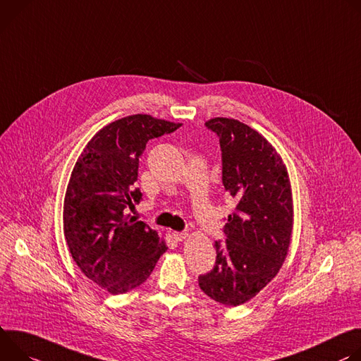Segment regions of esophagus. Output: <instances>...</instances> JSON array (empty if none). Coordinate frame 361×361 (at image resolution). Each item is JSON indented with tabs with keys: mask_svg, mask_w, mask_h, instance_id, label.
<instances>
[{
	"mask_svg": "<svg viewBox=\"0 0 361 361\" xmlns=\"http://www.w3.org/2000/svg\"><path fill=\"white\" fill-rule=\"evenodd\" d=\"M186 236H188L186 232H173V238L176 239V241H183Z\"/></svg>",
	"mask_w": 361,
	"mask_h": 361,
	"instance_id": "1",
	"label": "esophagus"
}]
</instances>
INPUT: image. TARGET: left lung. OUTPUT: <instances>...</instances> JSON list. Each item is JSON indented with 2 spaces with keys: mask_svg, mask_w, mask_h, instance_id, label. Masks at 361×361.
Returning a JSON list of instances; mask_svg holds the SVG:
<instances>
[{
  "mask_svg": "<svg viewBox=\"0 0 361 361\" xmlns=\"http://www.w3.org/2000/svg\"><path fill=\"white\" fill-rule=\"evenodd\" d=\"M219 137L222 183L236 201L224 226L225 244L215 243L214 269L199 275L212 300L236 307L254 298L278 274L293 232V195L283 159L257 130L235 118L205 123Z\"/></svg>",
  "mask_w": 361,
  "mask_h": 361,
  "instance_id": "obj_1",
  "label": "left lung"
}]
</instances>
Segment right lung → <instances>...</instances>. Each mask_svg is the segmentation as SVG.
<instances>
[{"instance_id": "obj_1", "label": "right lung", "mask_w": 361, "mask_h": 361, "mask_svg": "<svg viewBox=\"0 0 361 361\" xmlns=\"http://www.w3.org/2000/svg\"><path fill=\"white\" fill-rule=\"evenodd\" d=\"M179 128L149 114L118 118L92 137L74 165L64 196V238L78 268L110 294L143 284L168 250L156 231L125 211L142 199L133 185L146 143Z\"/></svg>"}]
</instances>
